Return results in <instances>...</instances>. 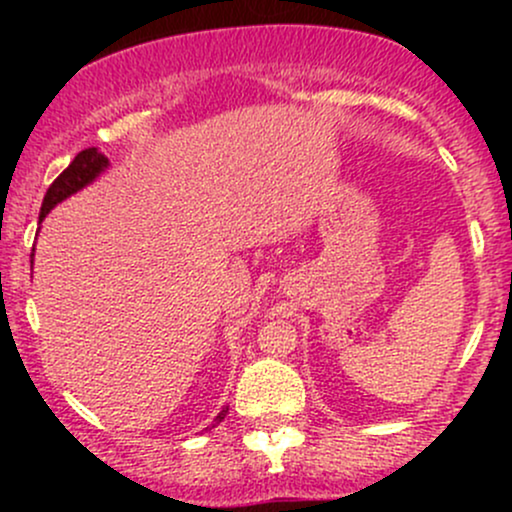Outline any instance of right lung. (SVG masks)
Instances as JSON below:
<instances>
[{
	"label": "right lung",
	"instance_id": "right-lung-1",
	"mask_svg": "<svg viewBox=\"0 0 512 512\" xmlns=\"http://www.w3.org/2000/svg\"><path fill=\"white\" fill-rule=\"evenodd\" d=\"M103 168H108V156H103L96 146L79 151V154L74 156V161L69 163V166L64 168L60 175H57L55 182L48 187V192H45L43 207H40V221L45 219V214H48L55 204H60L62 199H67L69 195H74V192H79L81 187H86L88 182L96 178ZM226 414H228V407L219 411V416H216V424L223 421V416Z\"/></svg>",
	"mask_w": 512,
	"mask_h": 512
}]
</instances>
